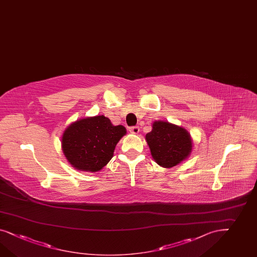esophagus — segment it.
<instances>
[{
	"label": "esophagus",
	"instance_id": "34e87169",
	"mask_svg": "<svg viewBox=\"0 0 257 257\" xmlns=\"http://www.w3.org/2000/svg\"><path fill=\"white\" fill-rule=\"evenodd\" d=\"M129 131L132 133V134H135V135H138L139 133V128L138 126H133L131 128H129Z\"/></svg>",
	"mask_w": 257,
	"mask_h": 257
}]
</instances>
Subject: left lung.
Masks as SVG:
<instances>
[{
  "label": "left lung",
  "mask_w": 257,
  "mask_h": 257,
  "mask_svg": "<svg viewBox=\"0 0 257 257\" xmlns=\"http://www.w3.org/2000/svg\"><path fill=\"white\" fill-rule=\"evenodd\" d=\"M145 138L153 159L165 168L178 166L193 150V140L187 130L168 121L155 120Z\"/></svg>",
  "instance_id": "8db88e82"
}]
</instances>
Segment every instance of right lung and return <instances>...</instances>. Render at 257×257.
<instances>
[{
	"label": "right lung",
	"instance_id": "add662e5",
	"mask_svg": "<svg viewBox=\"0 0 257 257\" xmlns=\"http://www.w3.org/2000/svg\"><path fill=\"white\" fill-rule=\"evenodd\" d=\"M125 135L124 126H114L104 115L80 118L63 131L62 150L74 168L98 172L112 159L116 145Z\"/></svg>",
	"mask_w": 257,
	"mask_h": 257
}]
</instances>
